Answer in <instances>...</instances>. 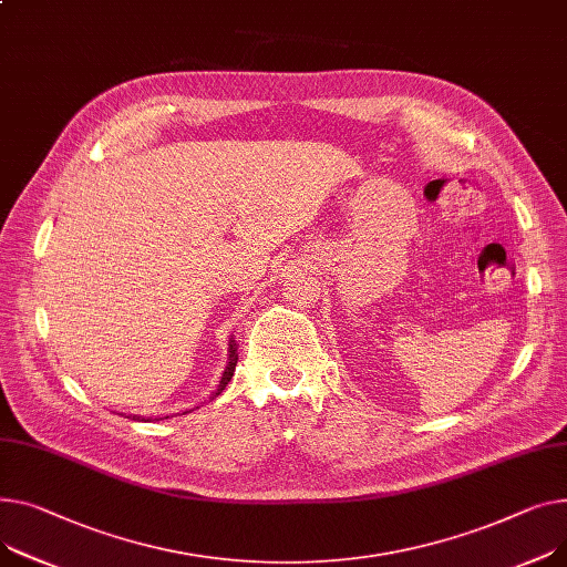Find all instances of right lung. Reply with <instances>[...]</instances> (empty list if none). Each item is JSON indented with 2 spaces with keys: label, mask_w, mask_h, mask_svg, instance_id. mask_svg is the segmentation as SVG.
Wrapping results in <instances>:
<instances>
[{
  "label": "right lung",
  "mask_w": 567,
  "mask_h": 567,
  "mask_svg": "<svg viewBox=\"0 0 567 567\" xmlns=\"http://www.w3.org/2000/svg\"><path fill=\"white\" fill-rule=\"evenodd\" d=\"M230 355H228V367H225V371H223V375H220V383H218V390L212 394V396H218L223 390H225V385L230 383V379H233V373H235V367H237V360H239V355H237V342L235 339H230V351H228ZM138 420V417H136ZM141 422H145V420H141Z\"/></svg>",
  "instance_id": "add662e5"
}]
</instances>
